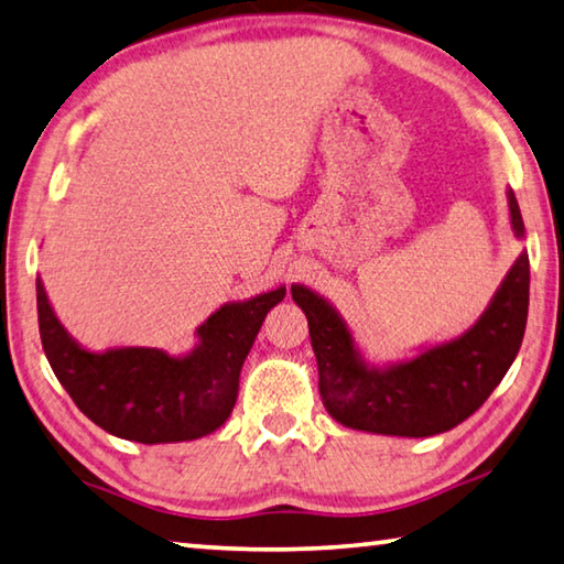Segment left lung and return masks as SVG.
<instances>
[{
    "label": "left lung",
    "instance_id": "left-lung-1",
    "mask_svg": "<svg viewBox=\"0 0 564 564\" xmlns=\"http://www.w3.org/2000/svg\"><path fill=\"white\" fill-rule=\"evenodd\" d=\"M506 196L511 228L516 238H523L516 194L508 188ZM528 294L530 262L528 252H520L469 332L398 364L376 366L360 354L346 318L332 302L310 286L292 284V300L310 322L318 395L326 412L344 427L390 437H432L484 405L523 344Z\"/></svg>",
    "mask_w": 564,
    "mask_h": 564
}]
</instances>
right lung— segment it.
I'll use <instances>...</instances> for the list:
<instances>
[{
  "instance_id": "right-lung-1",
  "label": "right lung",
  "mask_w": 564,
  "mask_h": 564,
  "mask_svg": "<svg viewBox=\"0 0 564 564\" xmlns=\"http://www.w3.org/2000/svg\"><path fill=\"white\" fill-rule=\"evenodd\" d=\"M286 290L228 302L196 328L184 356L162 348L88 350L58 322L44 282L36 280L39 332L48 364L85 417L120 440L142 444L191 442L216 432L238 400L246 364L264 316Z\"/></svg>"
}]
</instances>
